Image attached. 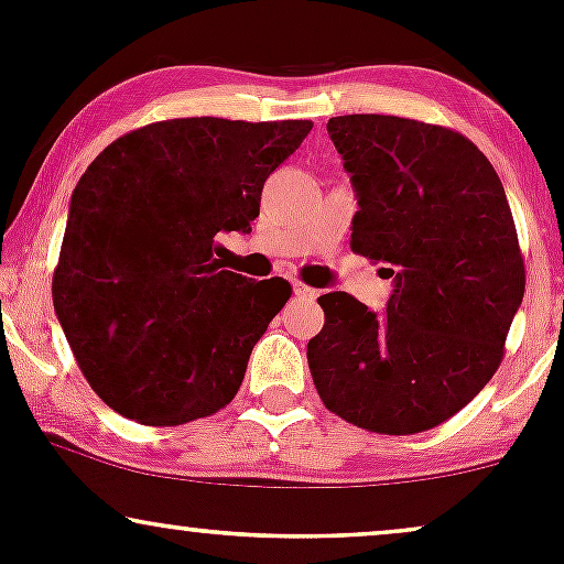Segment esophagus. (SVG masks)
<instances>
[{"mask_svg":"<svg viewBox=\"0 0 564 564\" xmlns=\"http://www.w3.org/2000/svg\"><path fill=\"white\" fill-rule=\"evenodd\" d=\"M294 296L296 300H315V296H318V291L315 289H310V286H304L302 281H294Z\"/></svg>","mask_w":564,"mask_h":564,"instance_id":"esophagus-1","label":"esophagus"}]
</instances>
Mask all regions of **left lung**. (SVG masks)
I'll list each match as a JSON object with an SVG mask.
<instances>
[{
  "instance_id": "8db88e82",
  "label": "left lung",
  "mask_w": 564,
  "mask_h": 564,
  "mask_svg": "<svg viewBox=\"0 0 564 564\" xmlns=\"http://www.w3.org/2000/svg\"><path fill=\"white\" fill-rule=\"evenodd\" d=\"M358 212L352 251L384 262V313L345 291L321 296L307 345L328 411L381 435L443 424L488 384L525 294L507 193L475 142L453 129L352 113L328 119Z\"/></svg>"
}]
</instances>
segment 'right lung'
<instances>
[{"instance_id":"right-lung-1","label":"right lung","mask_w":564,"mask_h":564,"mask_svg":"<svg viewBox=\"0 0 564 564\" xmlns=\"http://www.w3.org/2000/svg\"><path fill=\"white\" fill-rule=\"evenodd\" d=\"M313 121H156L97 156L74 187L53 275L57 321L89 387L121 416L177 426L236 398L289 281L215 260L251 232L264 180Z\"/></svg>"}]
</instances>
